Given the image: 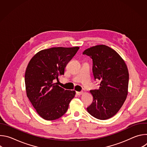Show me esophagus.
<instances>
[{
    "label": "esophagus",
    "mask_w": 147,
    "mask_h": 147,
    "mask_svg": "<svg viewBox=\"0 0 147 147\" xmlns=\"http://www.w3.org/2000/svg\"><path fill=\"white\" fill-rule=\"evenodd\" d=\"M83 92L81 91V92H76V94L78 95H82L83 94Z\"/></svg>",
    "instance_id": "obj_1"
}]
</instances>
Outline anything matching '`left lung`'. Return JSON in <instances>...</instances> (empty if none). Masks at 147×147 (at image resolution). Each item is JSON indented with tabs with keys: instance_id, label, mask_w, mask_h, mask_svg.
<instances>
[{
	"instance_id": "obj_1",
	"label": "left lung",
	"mask_w": 147,
	"mask_h": 147,
	"mask_svg": "<svg viewBox=\"0 0 147 147\" xmlns=\"http://www.w3.org/2000/svg\"><path fill=\"white\" fill-rule=\"evenodd\" d=\"M84 55L92 59V71L95 79L100 81L98 90H91L93 102L87 110L94 117L107 120L115 116L126 99L129 74L121 57L105 45L86 49Z\"/></svg>"
}]
</instances>
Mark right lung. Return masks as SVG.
<instances>
[{
    "label": "right lung",
    "mask_w": 147,
    "mask_h": 147,
    "mask_svg": "<svg viewBox=\"0 0 147 147\" xmlns=\"http://www.w3.org/2000/svg\"><path fill=\"white\" fill-rule=\"evenodd\" d=\"M79 47H55L42 50L30 60L25 73L27 96L38 114L45 120L61 117L67 111L76 91L57 85L68 63Z\"/></svg>",
    "instance_id": "obj_1"
}]
</instances>
